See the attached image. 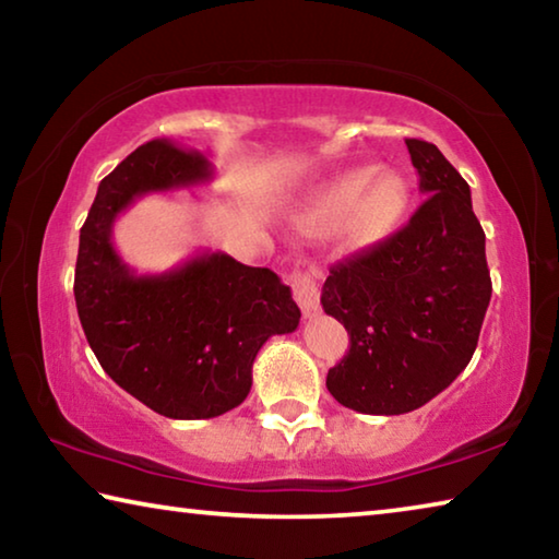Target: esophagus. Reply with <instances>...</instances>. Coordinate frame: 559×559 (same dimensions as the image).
I'll return each mask as SVG.
<instances>
[{
    "instance_id": "34e87169",
    "label": "esophagus",
    "mask_w": 559,
    "mask_h": 559,
    "mask_svg": "<svg viewBox=\"0 0 559 559\" xmlns=\"http://www.w3.org/2000/svg\"><path fill=\"white\" fill-rule=\"evenodd\" d=\"M293 298L302 310L306 318H316L320 310V293H318V281H316V271H302L298 269L293 273Z\"/></svg>"
}]
</instances>
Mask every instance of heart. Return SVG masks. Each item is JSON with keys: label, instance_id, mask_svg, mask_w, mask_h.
Segmentation results:
<instances>
[{"label": "heart", "instance_id": "obj_1", "mask_svg": "<svg viewBox=\"0 0 559 559\" xmlns=\"http://www.w3.org/2000/svg\"><path fill=\"white\" fill-rule=\"evenodd\" d=\"M409 202V187L396 173L357 167L335 177L316 194L308 224L316 231H333L345 224L347 239L357 246L384 239Z\"/></svg>", "mask_w": 559, "mask_h": 559}]
</instances>
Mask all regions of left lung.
I'll use <instances>...</instances> for the list:
<instances>
[{
    "mask_svg": "<svg viewBox=\"0 0 559 559\" xmlns=\"http://www.w3.org/2000/svg\"><path fill=\"white\" fill-rule=\"evenodd\" d=\"M406 147L427 200L402 231L330 269L320 296L349 335L328 392L362 414H406L447 390L476 353L493 290L466 179L437 145Z\"/></svg>",
    "mask_w": 559,
    "mask_h": 559,
    "instance_id": "left-lung-1",
    "label": "left lung"
}]
</instances>
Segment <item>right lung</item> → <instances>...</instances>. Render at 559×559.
<instances>
[{"instance_id":"obj_1","label":"right lung","mask_w":559,"mask_h":559,"mask_svg":"<svg viewBox=\"0 0 559 559\" xmlns=\"http://www.w3.org/2000/svg\"><path fill=\"white\" fill-rule=\"evenodd\" d=\"M210 159L153 140L98 185L81 229L73 296L93 355L128 394L169 419H212L239 406L271 335L293 333L300 308L271 269L222 251L165 273H138L112 246V224L145 194L212 182Z\"/></svg>"}]
</instances>
